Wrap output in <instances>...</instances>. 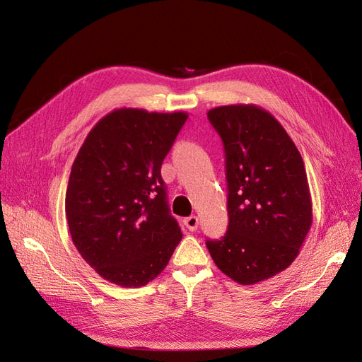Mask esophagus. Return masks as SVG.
Masks as SVG:
<instances>
[{
	"label": "esophagus",
	"instance_id": "34e87169",
	"mask_svg": "<svg viewBox=\"0 0 362 362\" xmlns=\"http://www.w3.org/2000/svg\"><path fill=\"white\" fill-rule=\"evenodd\" d=\"M184 225L187 226L190 231H196V229H198V226H199V218L196 216H190L187 218H184Z\"/></svg>",
	"mask_w": 362,
	"mask_h": 362
}]
</instances>
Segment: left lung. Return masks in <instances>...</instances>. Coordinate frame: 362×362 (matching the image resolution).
I'll return each instance as SVG.
<instances>
[{
	"mask_svg": "<svg viewBox=\"0 0 362 362\" xmlns=\"http://www.w3.org/2000/svg\"><path fill=\"white\" fill-rule=\"evenodd\" d=\"M206 116L223 141L229 217L223 238L206 247L226 276L254 286L291 264L311 228L303 160L264 108L222 105Z\"/></svg>",
	"mask_w": 362,
	"mask_h": 362,
	"instance_id": "left-lung-1",
	"label": "left lung"
}]
</instances>
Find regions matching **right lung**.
<instances>
[{"label": "right lung", "mask_w": 362, "mask_h": 362, "mask_svg": "<svg viewBox=\"0 0 362 362\" xmlns=\"http://www.w3.org/2000/svg\"><path fill=\"white\" fill-rule=\"evenodd\" d=\"M187 117L117 108L90 129L75 157L64 201L72 242L116 286H146L181 242L161 164Z\"/></svg>", "instance_id": "obj_1"}]
</instances>
